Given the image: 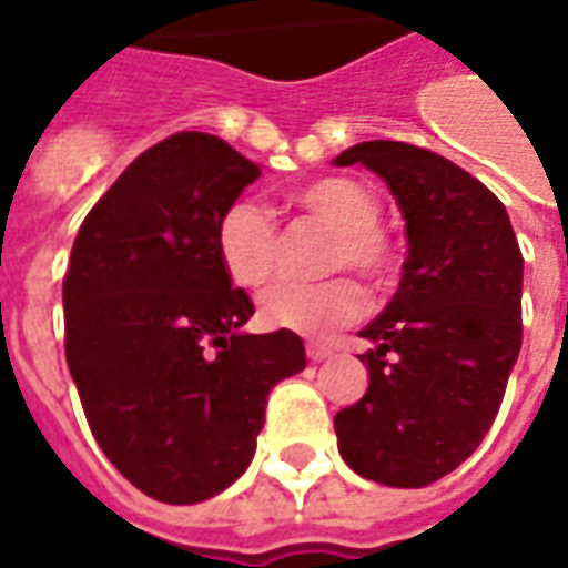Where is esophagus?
Returning a JSON list of instances; mask_svg holds the SVG:
<instances>
[{
  "label": "esophagus",
  "instance_id": "obj_1",
  "mask_svg": "<svg viewBox=\"0 0 568 568\" xmlns=\"http://www.w3.org/2000/svg\"><path fill=\"white\" fill-rule=\"evenodd\" d=\"M332 356V346L328 344H307V358L310 362H322V358Z\"/></svg>",
  "mask_w": 568,
  "mask_h": 568
}]
</instances>
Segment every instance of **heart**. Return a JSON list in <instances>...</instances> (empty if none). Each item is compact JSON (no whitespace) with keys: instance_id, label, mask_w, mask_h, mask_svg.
I'll return each instance as SVG.
<instances>
[{"instance_id":"obj_1","label":"heart","mask_w":568,"mask_h":568,"mask_svg":"<svg viewBox=\"0 0 568 568\" xmlns=\"http://www.w3.org/2000/svg\"><path fill=\"white\" fill-rule=\"evenodd\" d=\"M297 206L325 227L332 240L322 271H356L365 283L383 288L398 273V243L381 224V200L353 175H322L295 194ZM215 252L224 273L243 288H261L280 271L283 231L255 197H236L215 222ZM368 295L353 276H328L322 283H280L261 297V320L301 337H328L365 316Z\"/></svg>"}]
</instances>
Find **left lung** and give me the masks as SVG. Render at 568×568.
Here are the masks:
<instances>
[{
	"label": "left lung",
	"instance_id": "obj_1",
	"mask_svg": "<svg viewBox=\"0 0 568 568\" xmlns=\"http://www.w3.org/2000/svg\"><path fill=\"white\" fill-rule=\"evenodd\" d=\"M405 212L402 285L362 337L368 393L334 417L356 475L428 487L463 465L499 414L520 353L524 255L501 200L475 175L410 142H358Z\"/></svg>",
	"mask_w": 568,
	"mask_h": 568
}]
</instances>
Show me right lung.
<instances>
[{
    "instance_id": "add662e5",
    "label": "right lung",
    "mask_w": 568,
    "mask_h": 568,
    "mask_svg": "<svg viewBox=\"0 0 568 568\" xmlns=\"http://www.w3.org/2000/svg\"><path fill=\"white\" fill-rule=\"evenodd\" d=\"M261 175L224 140L182 130L93 203L63 276L67 362L93 438L130 484L194 505L246 471L267 395L307 368L295 332L243 334L215 222Z\"/></svg>"
}]
</instances>
